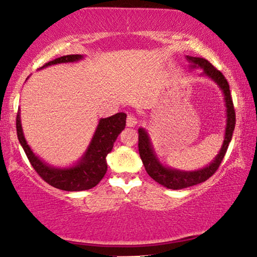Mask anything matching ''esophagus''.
<instances>
[{"instance_id": "34e87169", "label": "esophagus", "mask_w": 257, "mask_h": 257, "mask_svg": "<svg viewBox=\"0 0 257 257\" xmlns=\"http://www.w3.org/2000/svg\"><path fill=\"white\" fill-rule=\"evenodd\" d=\"M126 124H127L128 127H133V126H136L138 124L137 117L134 116L133 113H128L127 118H126Z\"/></svg>"}]
</instances>
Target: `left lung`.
Segmentation results:
<instances>
[{"mask_svg": "<svg viewBox=\"0 0 257 257\" xmlns=\"http://www.w3.org/2000/svg\"><path fill=\"white\" fill-rule=\"evenodd\" d=\"M186 58L189 63H192V69H202L203 72L201 74L204 77L210 78L212 81H215L218 85L220 90L223 92L225 105H226V126H225L224 142L218 155L207 167L195 170V171H180V170L170 169L169 167H165V165L162 164L159 159H157L155 151H154L152 146L151 138H149L147 131L142 127L138 130L139 131L138 147H139V154L142 163L145 165L146 171H147L148 175L154 180L170 189H183L189 186H194V185L203 183V181L210 178L217 171V169L219 168L220 163H222L225 154H226L228 145L231 142L232 134H233L235 126V111L230 93V86H228V82L223 76V73L217 70L211 63L204 60V58L193 56H186Z\"/></svg>", "mask_w": 257, "mask_h": 257, "instance_id": "left-lung-1", "label": "left lung"}]
</instances>
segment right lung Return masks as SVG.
Returning <instances> with one entry per match:
<instances>
[{
	"instance_id": "obj_1",
	"label": "right lung",
	"mask_w": 257,
	"mask_h": 257,
	"mask_svg": "<svg viewBox=\"0 0 257 257\" xmlns=\"http://www.w3.org/2000/svg\"><path fill=\"white\" fill-rule=\"evenodd\" d=\"M81 58V55H66V56L58 57L56 60L46 63L41 69L49 65L60 64V63L77 62ZM19 113L21 112H18L16 118L17 137L30 163L46 183L53 187L68 192L86 191V189L95 187L100 183L108 169L106 155L111 152L117 137L126 125V113L124 112H118L108 118H101L92 141L80 161L73 167L60 169L46 164L32 152L24 137Z\"/></svg>"
}]
</instances>
